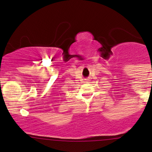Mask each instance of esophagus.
<instances>
[{"mask_svg":"<svg viewBox=\"0 0 152 152\" xmlns=\"http://www.w3.org/2000/svg\"><path fill=\"white\" fill-rule=\"evenodd\" d=\"M88 82V80H85V82Z\"/></svg>","mask_w":152,"mask_h":152,"instance_id":"34e87169","label":"esophagus"}]
</instances>
